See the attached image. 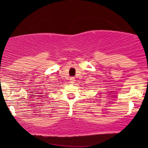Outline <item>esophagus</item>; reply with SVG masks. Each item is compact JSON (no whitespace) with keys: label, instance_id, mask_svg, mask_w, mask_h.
Returning a JSON list of instances; mask_svg holds the SVG:
<instances>
[{"label":"esophagus","instance_id":"esophagus-1","mask_svg":"<svg viewBox=\"0 0 148 148\" xmlns=\"http://www.w3.org/2000/svg\"><path fill=\"white\" fill-rule=\"evenodd\" d=\"M74 82H75V77H71V78H70V83L73 84Z\"/></svg>","mask_w":148,"mask_h":148}]
</instances>
